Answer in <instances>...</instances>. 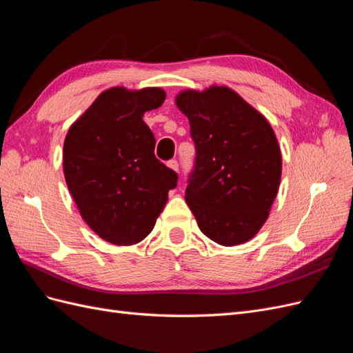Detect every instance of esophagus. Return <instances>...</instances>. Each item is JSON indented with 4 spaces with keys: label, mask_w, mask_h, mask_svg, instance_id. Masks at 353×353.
Segmentation results:
<instances>
[{
    "label": "esophagus",
    "mask_w": 353,
    "mask_h": 353,
    "mask_svg": "<svg viewBox=\"0 0 353 353\" xmlns=\"http://www.w3.org/2000/svg\"><path fill=\"white\" fill-rule=\"evenodd\" d=\"M168 166H169L170 169H174V170H176V172H178V169H179V163H178V160H176V159H172V160H169V162H168Z\"/></svg>",
    "instance_id": "34e87169"
}]
</instances>
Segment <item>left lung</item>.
I'll return each mask as SVG.
<instances>
[{
  "label": "left lung",
  "instance_id": "1",
  "mask_svg": "<svg viewBox=\"0 0 353 353\" xmlns=\"http://www.w3.org/2000/svg\"><path fill=\"white\" fill-rule=\"evenodd\" d=\"M176 105L196 145L185 200L206 237L249 241L270 215L281 179V152L268 121L237 92L184 91Z\"/></svg>",
  "mask_w": 353,
  "mask_h": 353
}]
</instances>
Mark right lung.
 Wrapping results in <instances>:
<instances>
[{
	"mask_svg": "<svg viewBox=\"0 0 353 353\" xmlns=\"http://www.w3.org/2000/svg\"><path fill=\"white\" fill-rule=\"evenodd\" d=\"M165 91L112 88L74 122L63 147L66 184L83 221L113 244L141 241L154 227L178 175L154 156L143 121Z\"/></svg>",
	"mask_w": 353,
	"mask_h": 353,
	"instance_id": "add662e5",
	"label": "right lung"
}]
</instances>
